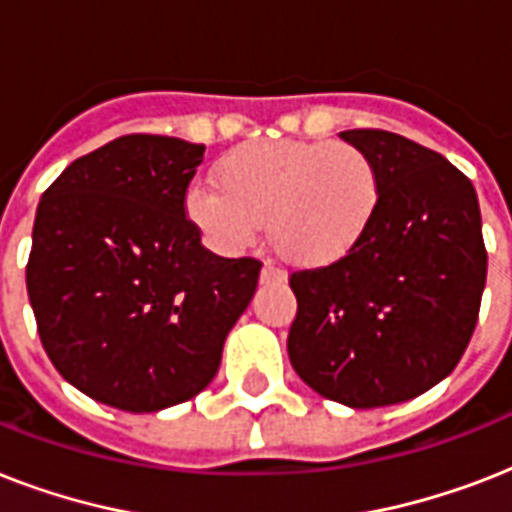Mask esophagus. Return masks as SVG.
Returning <instances> with one entry per match:
<instances>
[{"label": "esophagus", "mask_w": 512, "mask_h": 512, "mask_svg": "<svg viewBox=\"0 0 512 512\" xmlns=\"http://www.w3.org/2000/svg\"><path fill=\"white\" fill-rule=\"evenodd\" d=\"M260 281L263 284H284L287 281V271L279 268L276 263H271V260H265L263 271H260Z\"/></svg>", "instance_id": "obj_1"}]
</instances>
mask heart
I'll list each match as a JSON object with an SVG mask.
<instances>
[{
    "instance_id": "1",
    "label": "heart",
    "mask_w": 512,
    "mask_h": 512,
    "mask_svg": "<svg viewBox=\"0 0 512 512\" xmlns=\"http://www.w3.org/2000/svg\"><path fill=\"white\" fill-rule=\"evenodd\" d=\"M217 185L191 183L185 212L212 247L252 244L260 223L297 265H332L374 228L382 204L377 164L353 143L257 140L217 162Z\"/></svg>"
}]
</instances>
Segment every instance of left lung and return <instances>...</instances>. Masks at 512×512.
I'll use <instances>...</instances> for the list:
<instances>
[{"label": "left lung", "mask_w": 512, "mask_h": 512, "mask_svg": "<svg viewBox=\"0 0 512 512\" xmlns=\"http://www.w3.org/2000/svg\"><path fill=\"white\" fill-rule=\"evenodd\" d=\"M382 177L361 247L289 276V361L319 396L377 409L409 401L468 348L486 284L476 188L444 156L396 132L345 130Z\"/></svg>", "instance_id": "left-lung-1"}]
</instances>
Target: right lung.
<instances>
[{
  "instance_id": "1",
  "label": "right lung",
  "mask_w": 512,
  "mask_h": 512,
  "mask_svg": "<svg viewBox=\"0 0 512 512\" xmlns=\"http://www.w3.org/2000/svg\"><path fill=\"white\" fill-rule=\"evenodd\" d=\"M204 146L124 135L42 193L26 265L47 356L84 396L124 412L183 404L217 374L263 263L217 257L185 217Z\"/></svg>"
}]
</instances>
